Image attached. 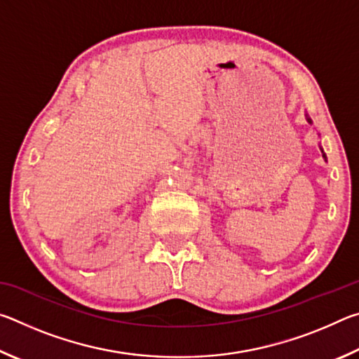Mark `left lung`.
<instances>
[{
    "instance_id": "1",
    "label": "left lung",
    "mask_w": 359,
    "mask_h": 359,
    "mask_svg": "<svg viewBox=\"0 0 359 359\" xmlns=\"http://www.w3.org/2000/svg\"><path fill=\"white\" fill-rule=\"evenodd\" d=\"M306 118H307V121H309V123H311L312 125V118L311 117H309V115L306 114ZM321 149V147H320ZM321 154H323V158H325V160H326V154H325V151H323V149H321Z\"/></svg>"
}]
</instances>
